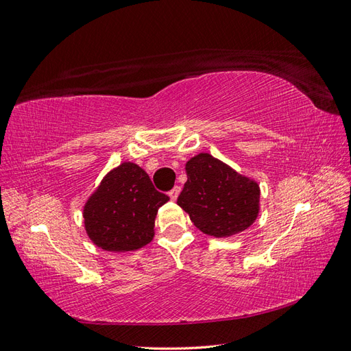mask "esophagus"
Returning <instances> with one entry per match:
<instances>
[{"label":"esophagus","instance_id":"1","mask_svg":"<svg viewBox=\"0 0 351 351\" xmlns=\"http://www.w3.org/2000/svg\"><path fill=\"white\" fill-rule=\"evenodd\" d=\"M179 193H181V188H179V186H175L173 189H170V191H169L170 199H172V202H175V199H176L178 195H179Z\"/></svg>","mask_w":351,"mask_h":351}]
</instances>
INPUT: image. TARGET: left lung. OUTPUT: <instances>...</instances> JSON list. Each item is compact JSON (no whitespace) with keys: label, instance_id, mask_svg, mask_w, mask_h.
I'll return each mask as SVG.
<instances>
[{"label":"left lung","instance_id":"obj_1","mask_svg":"<svg viewBox=\"0 0 351 351\" xmlns=\"http://www.w3.org/2000/svg\"><path fill=\"white\" fill-rule=\"evenodd\" d=\"M186 182L178 206L199 231L226 238L245 231L260 210V188L253 179L208 153H199L186 165Z\"/></svg>","mask_w":351,"mask_h":351}]
</instances>
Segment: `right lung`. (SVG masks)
I'll list each match as a JSON object with an SVG mask.
<instances>
[{
  "mask_svg": "<svg viewBox=\"0 0 351 351\" xmlns=\"http://www.w3.org/2000/svg\"><path fill=\"white\" fill-rule=\"evenodd\" d=\"M169 197L158 193L144 169L125 162L104 176L84 206L85 231L107 252H134L152 241L158 208Z\"/></svg>",
  "mask_w": 351,
  "mask_h": 351,
  "instance_id": "1",
  "label": "right lung"
}]
</instances>
